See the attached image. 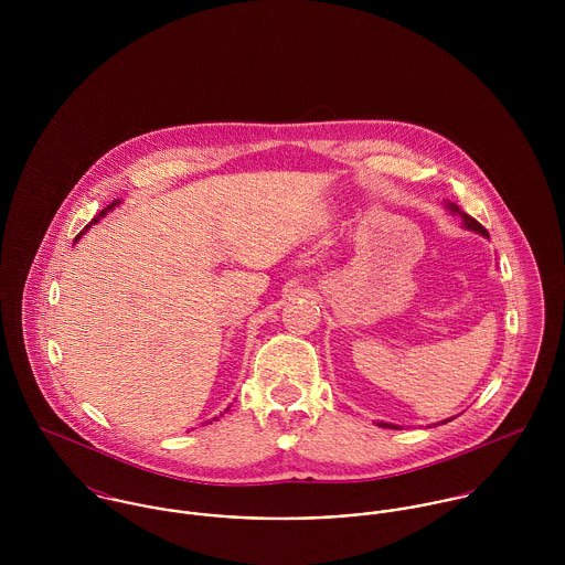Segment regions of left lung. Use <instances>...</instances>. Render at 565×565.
<instances>
[{
	"label": "left lung",
	"mask_w": 565,
	"mask_h": 565,
	"mask_svg": "<svg viewBox=\"0 0 565 565\" xmlns=\"http://www.w3.org/2000/svg\"><path fill=\"white\" fill-rule=\"evenodd\" d=\"M446 206H448V209H450L452 213H459V215L463 217V224H466V226H468L470 231H477V233H481V235H484V237H487V231H484L483 226H481V224H479V222H477L475 217H470L468 213L459 211V206H457V204H450V202H448ZM379 426H385V428H387V426H390V428H396V426H392V424H385V422H379Z\"/></svg>",
	"instance_id": "8db88e82"
}]
</instances>
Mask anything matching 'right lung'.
Returning a JSON list of instances; mask_svg holds the SVG:
<instances>
[{
    "instance_id": "add662e5",
    "label": "right lung",
    "mask_w": 565,
    "mask_h": 565,
    "mask_svg": "<svg viewBox=\"0 0 565 565\" xmlns=\"http://www.w3.org/2000/svg\"><path fill=\"white\" fill-rule=\"evenodd\" d=\"M113 206H115V202H113V204H108V206H106V209H104V211H102V213H99V215H97V217H95V220H93V222H90V224H95V222H97V220H99V217H104V215H106V211H108V209H113ZM90 224H88V226H90ZM88 226H86V228H88ZM86 228H84V231H86ZM82 235V233H81ZM81 235H78V237H81ZM226 411H228V408H226Z\"/></svg>"
}]
</instances>
